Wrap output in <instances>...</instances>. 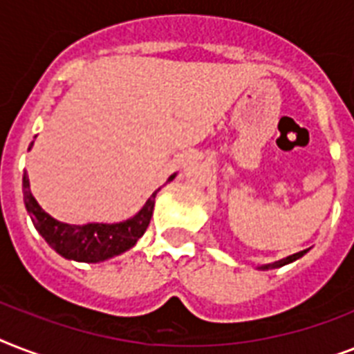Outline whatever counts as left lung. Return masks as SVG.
Instances as JSON below:
<instances>
[{
	"label": "left lung",
	"instance_id": "obj_1",
	"mask_svg": "<svg viewBox=\"0 0 354 354\" xmlns=\"http://www.w3.org/2000/svg\"><path fill=\"white\" fill-rule=\"evenodd\" d=\"M307 252L308 250H303V252H297V253H294V255H288V257L281 259V261H275V263H272V264H263V266H259V270L281 268V266H285V264H290V263H294V261H297V259H301Z\"/></svg>",
	"mask_w": 354,
	"mask_h": 354
}]
</instances>
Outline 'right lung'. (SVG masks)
<instances>
[{
  "label": "right lung",
  "instance_id": "add662e5",
  "mask_svg": "<svg viewBox=\"0 0 354 354\" xmlns=\"http://www.w3.org/2000/svg\"><path fill=\"white\" fill-rule=\"evenodd\" d=\"M35 143V141H32ZM29 145V150L32 149ZM176 172L169 176L167 183L172 182ZM160 191V189H158ZM158 191L150 194V198L133 216L122 222H88V224H66L53 218L41 209L40 204L30 193L29 178L24 172V202L29 211L36 232L40 233L49 246L64 259L79 261V263H102L108 259L121 255L127 250L136 246V242L143 236L154 213V200Z\"/></svg>",
  "mask_w": 354,
  "mask_h": 354
}]
</instances>
